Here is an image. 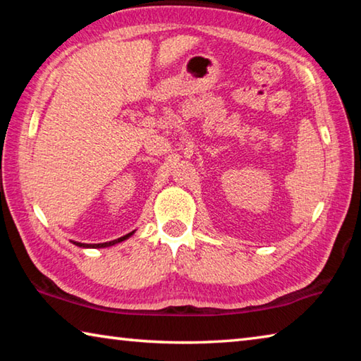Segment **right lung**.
I'll list each match as a JSON object with an SVG mask.
<instances>
[{
    "label": "right lung",
    "instance_id": "add662e5",
    "mask_svg": "<svg viewBox=\"0 0 361 361\" xmlns=\"http://www.w3.org/2000/svg\"><path fill=\"white\" fill-rule=\"evenodd\" d=\"M130 235H132V232H130V234H127L124 237H119V239L111 240V242H105V243H81V242H75V245H78V247H90V248H105V247L114 245V243H119L122 240H126L127 237H130Z\"/></svg>",
    "mask_w": 361,
    "mask_h": 361
}]
</instances>
